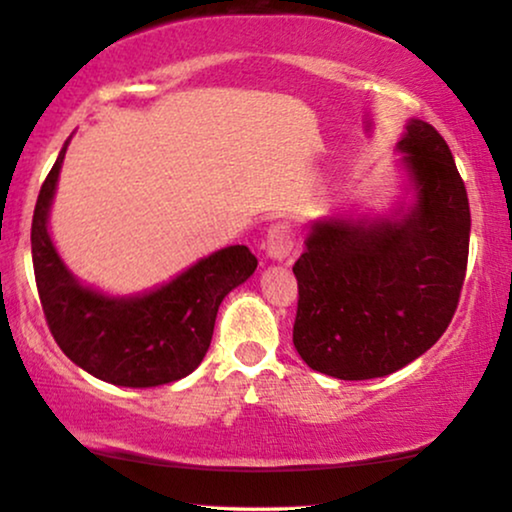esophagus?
I'll return each mask as SVG.
<instances>
[{
	"mask_svg": "<svg viewBox=\"0 0 512 512\" xmlns=\"http://www.w3.org/2000/svg\"><path fill=\"white\" fill-rule=\"evenodd\" d=\"M293 247H296V233L289 223H272L265 237V251L272 261H286L291 258Z\"/></svg>",
	"mask_w": 512,
	"mask_h": 512,
	"instance_id": "1",
	"label": "esophagus"
}]
</instances>
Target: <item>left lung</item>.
Listing matches in <instances>:
<instances>
[{"label":"left lung","mask_w":512,"mask_h":512,"mask_svg":"<svg viewBox=\"0 0 512 512\" xmlns=\"http://www.w3.org/2000/svg\"><path fill=\"white\" fill-rule=\"evenodd\" d=\"M415 202L389 219H324L293 265V345L312 370L373 380L436 345L459 305L471 209L450 146L412 118L398 142Z\"/></svg>","instance_id":"8db88e82"}]
</instances>
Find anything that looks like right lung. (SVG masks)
I'll list each match as a JSON object with an SVG mask.
<instances>
[{
    "label": "right lung",
    "instance_id": "right-lung-1",
    "mask_svg": "<svg viewBox=\"0 0 512 512\" xmlns=\"http://www.w3.org/2000/svg\"><path fill=\"white\" fill-rule=\"evenodd\" d=\"M69 139L41 184L32 216V263L46 324L67 359L118 387H158L191 375L212 342L216 312L254 275L244 247L214 251L172 282L142 296L111 298L79 284L48 235V212Z\"/></svg>",
    "mask_w": 512,
    "mask_h": 512
}]
</instances>
